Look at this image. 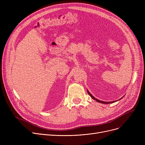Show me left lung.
Listing matches in <instances>:
<instances>
[{"instance_id": "left-lung-1", "label": "left lung", "mask_w": 145, "mask_h": 145, "mask_svg": "<svg viewBox=\"0 0 145 145\" xmlns=\"http://www.w3.org/2000/svg\"><path fill=\"white\" fill-rule=\"evenodd\" d=\"M88 91V94L90 95V96L92 97L93 99H94V100H95V101H96L97 102H99V103H104V104H109V103H114V102H116V101H113V102H104V101H100V100H98V99H96L93 96H92V95H91V93L89 92L88 90H87ZM122 98V97H121Z\"/></svg>"}]
</instances>
